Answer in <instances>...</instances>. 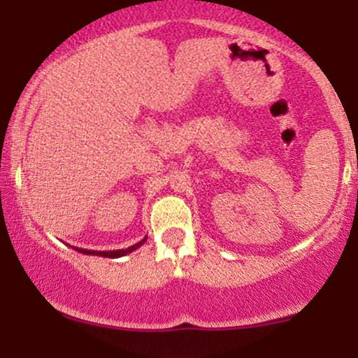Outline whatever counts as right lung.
<instances>
[{
	"mask_svg": "<svg viewBox=\"0 0 358 358\" xmlns=\"http://www.w3.org/2000/svg\"><path fill=\"white\" fill-rule=\"evenodd\" d=\"M148 237H145V239H141L138 242V244L131 245V248L127 249H117V250H87V249H79V248H73L77 250V252H82V254H87V256H101V257H110V259H116V257H122L126 256V254L133 252V250H136L141 248L143 244H145Z\"/></svg>",
	"mask_w": 358,
	"mask_h": 358,
	"instance_id": "obj_1",
	"label": "right lung"
}]
</instances>
